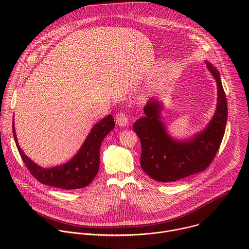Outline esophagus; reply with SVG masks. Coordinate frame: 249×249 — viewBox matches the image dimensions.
Here are the masks:
<instances>
[{"label": "esophagus", "mask_w": 249, "mask_h": 249, "mask_svg": "<svg viewBox=\"0 0 249 249\" xmlns=\"http://www.w3.org/2000/svg\"><path fill=\"white\" fill-rule=\"evenodd\" d=\"M116 124L120 127H126L128 125V118L124 113H118L116 115Z\"/></svg>", "instance_id": "obj_1"}]
</instances>
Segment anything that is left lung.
Instances as JSON below:
<instances>
[{"label":"left lung","instance_id":"obj_1","mask_svg":"<svg viewBox=\"0 0 249 249\" xmlns=\"http://www.w3.org/2000/svg\"><path fill=\"white\" fill-rule=\"evenodd\" d=\"M217 84L216 111L206 127L185 139L173 137L162 121L164 105L158 98L148 100L144 117L134 123L142 145L141 166L156 181L174 182L205 170L214 160L226 131L228 104L219 71L205 61Z\"/></svg>","mask_w":249,"mask_h":249}]
</instances>
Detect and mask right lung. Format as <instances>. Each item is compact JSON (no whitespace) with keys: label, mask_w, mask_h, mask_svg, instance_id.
<instances>
[{"label":"right lung","mask_w":249,"mask_h":249,"mask_svg":"<svg viewBox=\"0 0 249 249\" xmlns=\"http://www.w3.org/2000/svg\"><path fill=\"white\" fill-rule=\"evenodd\" d=\"M115 126L111 114L95 123L87 136L78 153L67 162L52 167H43L29 159L18 145L15 122L13 121V133L18 153L30 171L39 182L56 188L73 190L88 186L99 169V150L102 141Z\"/></svg>","instance_id":"obj_1"}]
</instances>
